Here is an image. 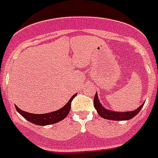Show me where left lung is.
Here are the masks:
<instances>
[{"mask_svg": "<svg viewBox=\"0 0 158 158\" xmlns=\"http://www.w3.org/2000/svg\"><path fill=\"white\" fill-rule=\"evenodd\" d=\"M144 104H142L140 107H139L137 109L131 111H125V112H118V111H111L109 109H107L104 106L100 104L99 100L97 93H96L94 97V107L97 111V113L102 117V118H106V119H110V120H129L131 118H134L135 115L141 111Z\"/></svg>", "mask_w": 158, "mask_h": 158, "instance_id": "obj_1", "label": "left lung"}]
</instances>
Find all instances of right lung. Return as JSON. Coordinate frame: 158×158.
Segmentation results:
<instances>
[{"instance_id":"right-lung-1","label":"right lung","mask_w":158,"mask_h":158,"mask_svg":"<svg viewBox=\"0 0 158 158\" xmlns=\"http://www.w3.org/2000/svg\"><path fill=\"white\" fill-rule=\"evenodd\" d=\"M77 93L73 95L70 98V100L68 101V103L61 109L52 111V112L46 113V114H32V113L22 111L16 105L15 107H16V111L30 123H32L35 125H39V126H47V125H51V124H54L60 122L68 115L71 108V102L77 96Z\"/></svg>"}]
</instances>
